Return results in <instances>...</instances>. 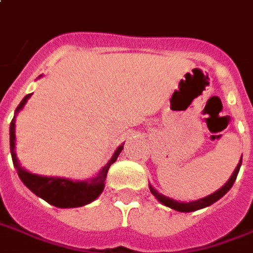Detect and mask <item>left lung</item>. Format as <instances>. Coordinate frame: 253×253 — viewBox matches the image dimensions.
<instances>
[{"label":"left lung","mask_w":253,"mask_h":253,"mask_svg":"<svg viewBox=\"0 0 253 253\" xmlns=\"http://www.w3.org/2000/svg\"><path fill=\"white\" fill-rule=\"evenodd\" d=\"M241 158L239 161V164H237L236 169L235 171L232 173V175L229 177V179L226 181L225 184L222 185L221 188L216 190L214 193L209 194L207 197H203L200 198V200H194V201H189V203H182V201H177V200H173V198H169L164 196V194H161L157 189H154L149 184V188H150V192L154 194V197L160 201L161 204H164L165 207H169L174 211H177V212H194V211H198V209H203V208H207L209 205H212L214 204L216 201H218L220 198L224 196V194L228 193V190L232 188V185L235 184V181H236V177L237 174H239V170H240V166H241Z\"/></svg>","instance_id":"left-lung-1"}]
</instances>
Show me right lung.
<instances>
[{
  "mask_svg": "<svg viewBox=\"0 0 253 253\" xmlns=\"http://www.w3.org/2000/svg\"><path fill=\"white\" fill-rule=\"evenodd\" d=\"M41 76L42 75H40L37 79H40ZM31 96L32 93L27 95L25 98L22 99L21 103L17 106L16 111H14V117L10 122V130H9L13 165L17 169V173H18V177L22 181V184L36 194L37 197L45 200L46 203L53 205V207L79 208L92 203L93 200H96L102 194L104 185H106L104 181H106V177H107L108 169L117 161L118 155L121 154L125 143L118 147L115 153L112 154L111 160L108 161L107 164L100 169V171L92 178L84 179V181H78V179L75 181V179L64 178V177H46V175H39V174L31 173V171L21 168L16 154V117L17 114L24 108V106L27 104L28 99Z\"/></svg>",
  "mask_w": 253,
  "mask_h": 253,
  "instance_id": "obj_1",
  "label": "right lung"
}]
</instances>
